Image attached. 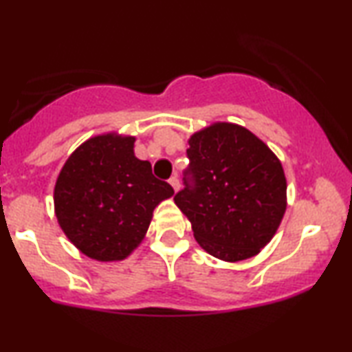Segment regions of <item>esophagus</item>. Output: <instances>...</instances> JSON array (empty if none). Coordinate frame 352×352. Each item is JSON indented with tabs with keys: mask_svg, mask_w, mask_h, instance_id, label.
Listing matches in <instances>:
<instances>
[{
	"mask_svg": "<svg viewBox=\"0 0 352 352\" xmlns=\"http://www.w3.org/2000/svg\"><path fill=\"white\" fill-rule=\"evenodd\" d=\"M170 184H171L173 189H175V192L179 190L181 182H179V179H177V176H173V177H171V179H170Z\"/></svg>",
	"mask_w": 352,
	"mask_h": 352,
	"instance_id": "1",
	"label": "esophagus"
}]
</instances>
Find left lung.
<instances>
[{"mask_svg": "<svg viewBox=\"0 0 352 352\" xmlns=\"http://www.w3.org/2000/svg\"><path fill=\"white\" fill-rule=\"evenodd\" d=\"M184 189L175 204L211 256L242 261L271 242L287 208L282 163L261 139L234 123L192 134Z\"/></svg>", "mask_w": 352, "mask_h": 352, "instance_id": "left-lung-1", "label": "left lung"}]
</instances>
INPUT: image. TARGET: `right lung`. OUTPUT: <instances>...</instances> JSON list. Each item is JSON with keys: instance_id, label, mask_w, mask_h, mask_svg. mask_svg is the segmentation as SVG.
<instances>
[{"instance_id": "1", "label": "right lung", "mask_w": 352, "mask_h": 352, "mask_svg": "<svg viewBox=\"0 0 352 352\" xmlns=\"http://www.w3.org/2000/svg\"><path fill=\"white\" fill-rule=\"evenodd\" d=\"M133 136L102 134L69 157L54 187L59 226L72 243L98 261L124 259L146 235L152 213L173 187L134 155Z\"/></svg>"}]
</instances>
